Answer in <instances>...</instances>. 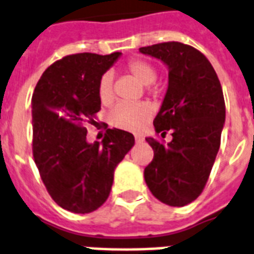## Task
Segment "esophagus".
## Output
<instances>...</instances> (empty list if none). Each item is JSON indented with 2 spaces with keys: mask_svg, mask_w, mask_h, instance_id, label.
I'll return each instance as SVG.
<instances>
[{
  "mask_svg": "<svg viewBox=\"0 0 254 254\" xmlns=\"http://www.w3.org/2000/svg\"><path fill=\"white\" fill-rule=\"evenodd\" d=\"M143 140H144V138H143V136H140V135H136V136H135V142L136 143H142Z\"/></svg>",
  "mask_w": 254,
  "mask_h": 254,
  "instance_id": "34e87169",
  "label": "esophagus"
}]
</instances>
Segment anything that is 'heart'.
Returning a JSON list of instances; mask_svg holds the SVG:
<instances>
[{
	"mask_svg": "<svg viewBox=\"0 0 254 254\" xmlns=\"http://www.w3.org/2000/svg\"><path fill=\"white\" fill-rule=\"evenodd\" d=\"M126 70L134 76L143 85H150L156 80V69L144 60H131L126 65ZM99 100L103 104H110L114 99L112 76L110 73L102 76L98 87ZM151 107L146 103H119L110 114V122L116 128L126 131H140L151 119Z\"/></svg>",
	"mask_w": 254,
	"mask_h": 254,
	"instance_id": "1",
	"label": "heart"
}]
</instances>
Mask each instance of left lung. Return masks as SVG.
I'll use <instances>...</instances> for the list:
<instances>
[{
    "instance_id": "left-lung-1",
    "label": "left lung",
    "mask_w": 254,
    "mask_h": 254,
    "mask_svg": "<svg viewBox=\"0 0 254 254\" xmlns=\"http://www.w3.org/2000/svg\"><path fill=\"white\" fill-rule=\"evenodd\" d=\"M167 65L169 87L154 119L156 134L167 144L146 138L154 150L144 169L152 195L169 206H185L199 197L220 150L225 100L214 68L205 55L186 44L170 41L139 48Z\"/></svg>"
}]
</instances>
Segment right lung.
Here are the masks:
<instances>
[{
    "mask_svg": "<svg viewBox=\"0 0 254 254\" xmlns=\"http://www.w3.org/2000/svg\"><path fill=\"white\" fill-rule=\"evenodd\" d=\"M122 53H76L44 72L32 98L33 158L59 206L85 214L107 201L114 171L135 144L134 135L108 128L102 143L87 142L85 123L100 111L102 76Z\"/></svg>",
    "mask_w": 254,
    "mask_h": 254,
    "instance_id": "obj_1",
    "label": "right lung"
}]
</instances>
